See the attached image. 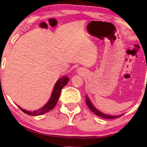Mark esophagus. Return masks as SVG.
<instances>
[{
	"instance_id": "esophagus-1",
	"label": "esophagus",
	"mask_w": 147,
	"mask_h": 147,
	"mask_svg": "<svg viewBox=\"0 0 147 147\" xmlns=\"http://www.w3.org/2000/svg\"><path fill=\"white\" fill-rule=\"evenodd\" d=\"M80 73H82V71H81V70H80Z\"/></svg>"
}]
</instances>
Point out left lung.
I'll use <instances>...</instances> for the list:
<instances>
[{
	"label": "left lung",
	"instance_id": "left-lung-1",
	"mask_svg": "<svg viewBox=\"0 0 147 147\" xmlns=\"http://www.w3.org/2000/svg\"><path fill=\"white\" fill-rule=\"evenodd\" d=\"M86 104H87L88 107H89V109H90V110L92 111L93 113H94L95 114V115L100 116V117H102L103 118H107V119H115V118H119L121 116L123 115H120L118 116H111V115H107V114L103 113L102 112L97 110V109L95 108L94 105H93V104L91 103L90 100L89 99V98H88L87 95H86Z\"/></svg>",
	"mask_w": 147,
	"mask_h": 147
}]
</instances>
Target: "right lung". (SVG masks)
I'll return each instance as SVG.
<instances>
[{
	"label": "right lung",
	"instance_id": "obj_1",
	"mask_svg": "<svg viewBox=\"0 0 147 147\" xmlns=\"http://www.w3.org/2000/svg\"><path fill=\"white\" fill-rule=\"evenodd\" d=\"M69 82V77H67L66 76H64L59 78V80L57 81L56 84H55L54 88H53V90L52 94V96H51L50 99L48 101V103H46L45 105L43 107H42L41 109H38L37 111H28L25 110V109H23L19 107V108L22 110L23 113L27 114L28 115L31 116H38L43 115L44 113H48L51 110L54 108V107L56 105L57 103L58 99L59 98V95L61 94L62 88L64 87L65 86L67 85V84Z\"/></svg>",
	"mask_w": 147,
	"mask_h": 147
}]
</instances>
